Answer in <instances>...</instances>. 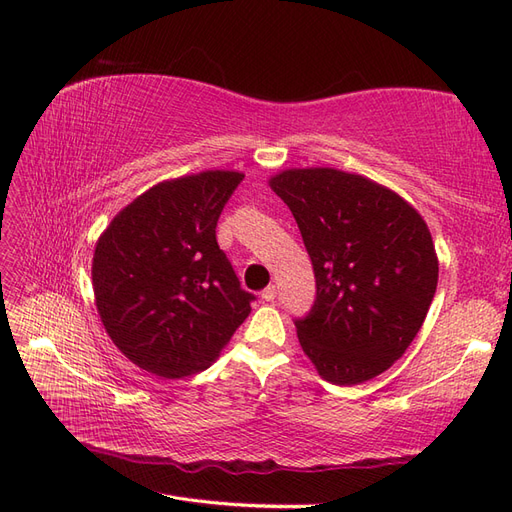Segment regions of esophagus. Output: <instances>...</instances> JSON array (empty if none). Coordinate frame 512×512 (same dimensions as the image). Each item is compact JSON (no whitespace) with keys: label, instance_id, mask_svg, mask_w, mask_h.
Segmentation results:
<instances>
[{"label":"esophagus","instance_id":"esophagus-1","mask_svg":"<svg viewBox=\"0 0 512 512\" xmlns=\"http://www.w3.org/2000/svg\"><path fill=\"white\" fill-rule=\"evenodd\" d=\"M275 297H277V288L273 284L262 290V299H265V301H273Z\"/></svg>","mask_w":512,"mask_h":512}]
</instances>
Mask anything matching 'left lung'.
Returning a JSON list of instances; mask_svg holds the SVG:
<instances>
[{
	"label": "left lung",
	"mask_w": 512,
	"mask_h": 512,
	"mask_svg": "<svg viewBox=\"0 0 512 512\" xmlns=\"http://www.w3.org/2000/svg\"><path fill=\"white\" fill-rule=\"evenodd\" d=\"M269 185L314 265V307L294 322L303 352L327 382L376 378L408 350L436 294L425 220L386 185L339 168H286Z\"/></svg>",
	"instance_id": "left-lung-1"
}]
</instances>
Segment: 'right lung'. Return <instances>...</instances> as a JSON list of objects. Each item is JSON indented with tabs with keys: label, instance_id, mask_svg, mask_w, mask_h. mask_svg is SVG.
Segmentation results:
<instances>
[{
	"label": "right lung",
	"instance_id": "add662e5",
	"mask_svg": "<svg viewBox=\"0 0 512 512\" xmlns=\"http://www.w3.org/2000/svg\"><path fill=\"white\" fill-rule=\"evenodd\" d=\"M239 170H203L153 185L100 235L91 262L96 307L113 344L168 380L207 369L250 316L215 239Z\"/></svg>",
	"mask_w": 512,
	"mask_h": 512
}]
</instances>
